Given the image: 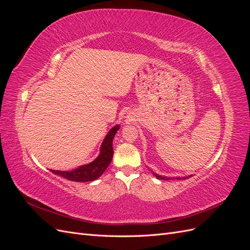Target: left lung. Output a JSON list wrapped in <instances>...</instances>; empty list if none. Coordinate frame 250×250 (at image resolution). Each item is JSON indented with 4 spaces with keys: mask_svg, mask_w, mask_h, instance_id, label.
<instances>
[{
    "mask_svg": "<svg viewBox=\"0 0 250 250\" xmlns=\"http://www.w3.org/2000/svg\"><path fill=\"white\" fill-rule=\"evenodd\" d=\"M154 175H155V177L156 178H158V179H163V180H170V179H172V178H170V177H166V176H161V175H158V174H155V173H153ZM185 179H186V177H184ZM188 178V177H187ZM177 179H181L180 177H177Z\"/></svg>",
    "mask_w": 250,
    "mask_h": 250,
    "instance_id": "left-lung-1",
    "label": "left lung"
}]
</instances>
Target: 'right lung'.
<instances>
[{
	"label": "right lung",
	"mask_w": 250,
	"mask_h": 250,
	"mask_svg": "<svg viewBox=\"0 0 250 250\" xmlns=\"http://www.w3.org/2000/svg\"><path fill=\"white\" fill-rule=\"evenodd\" d=\"M120 125H116L112 127L109 132L106 134L102 145L100 148V154L95 161L87 165H83L81 167L75 169L73 171H56L50 170L52 173L56 174L62 177H64L72 181H77V183H86V181H93L97 178H99L104 171L109 166L112 155V140L115 138L117 131L119 130Z\"/></svg>",
	"instance_id": "obj_1"
}]
</instances>
